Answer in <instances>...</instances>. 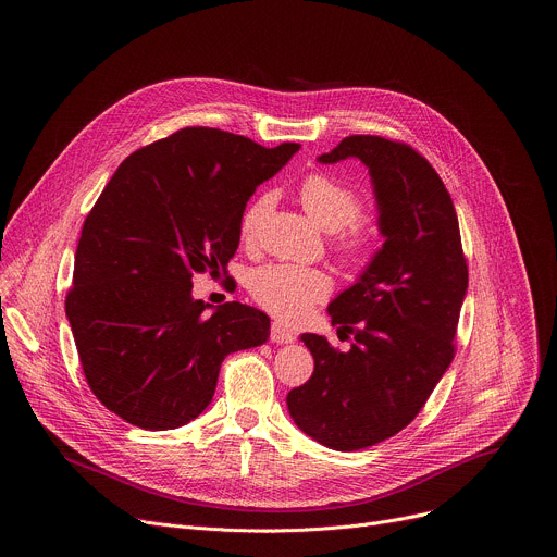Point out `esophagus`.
<instances>
[{"label": "esophagus", "mask_w": 557, "mask_h": 557, "mask_svg": "<svg viewBox=\"0 0 557 557\" xmlns=\"http://www.w3.org/2000/svg\"><path fill=\"white\" fill-rule=\"evenodd\" d=\"M271 342L273 344H293L295 342V333H290L286 326H282L280 322H275L271 326Z\"/></svg>", "instance_id": "34e87169"}]
</instances>
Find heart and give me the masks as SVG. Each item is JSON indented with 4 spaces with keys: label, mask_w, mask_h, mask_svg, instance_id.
Instances as JSON below:
<instances>
[{
    "label": "heart",
    "mask_w": 557,
    "mask_h": 557,
    "mask_svg": "<svg viewBox=\"0 0 557 557\" xmlns=\"http://www.w3.org/2000/svg\"><path fill=\"white\" fill-rule=\"evenodd\" d=\"M299 198L317 224L326 231H339L335 247L346 260H355L363 253L366 237L355 226H350L363 211L361 196L352 187L329 174H310L299 187ZM271 207L273 194L267 191L245 209L240 220L243 237H247V240L256 237ZM331 288L333 282L324 271L290 264L262 267L253 271L249 280L253 299L286 324L301 322L314 304L329 297Z\"/></svg>",
    "instance_id": "heart-1"
}]
</instances>
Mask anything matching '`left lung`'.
<instances>
[{"mask_svg":"<svg viewBox=\"0 0 557 557\" xmlns=\"http://www.w3.org/2000/svg\"><path fill=\"white\" fill-rule=\"evenodd\" d=\"M357 158L370 174L381 249L329 314L352 335L348 352L304 333L312 376L288 392L295 425L331 449L355 451L401 432L454 359L467 264L454 202L410 145L355 134L317 161Z\"/></svg>","mask_w":557,"mask_h":557,"instance_id":"1","label":"left lung"}]
</instances>
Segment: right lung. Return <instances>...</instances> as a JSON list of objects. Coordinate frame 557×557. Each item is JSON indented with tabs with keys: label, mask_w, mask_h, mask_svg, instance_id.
I'll return each mask as SVG.
<instances>
[{
	"label": "right lung",
	"mask_w": 557,
	"mask_h": 557,
	"mask_svg": "<svg viewBox=\"0 0 557 557\" xmlns=\"http://www.w3.org/2000/svg\"><path fill=\"white\" fill-rule=\"evenodd\" d=\"M297 143L273 149L213 127H185L127 156L86 218L65 314L97 399L143 430H176L213 399L226 355L264 344L269 317L209 306L191 277H218L240 245L256 187Z\"/></svg>",
	"instance_id": "obj_1"
}]
</instances>
